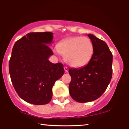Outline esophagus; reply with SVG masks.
<instances>
[{
  "mask_svg": "<svg viewBox=\"0 0 129 129\" xmlns=\"http://www.w3.org/2000/svg\"><path fill=\"white\" fill-rule=\"evenodd\" d=\"M63 69H64L65 72H66V73H67V72H69V69H68L67 67H63Z\"/></svg>",
  "mask_w": 129,
  "mask_h": 129,
  "instance_id": "34e87169",
  "label": "esophagus"
}]
</instances>
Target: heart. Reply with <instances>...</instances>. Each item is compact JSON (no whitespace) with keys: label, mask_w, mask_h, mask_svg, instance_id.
<instances>
[{"label":"heart","mask_w":129,"mask_h":129,"mask_svg":"<svg viewBox=\"0 0 129 129\" xmlns=\"http://www.w3.org/2000/svg\"><path fill=\"white\" fill-rule=\"evenodd\" d=\"M56 49L57 52L64 56L68 64L74 67H81L91 60L94 45L88 38L74 36L60 41Z\"/></svg>","instance_id":"heart-1"}]
</instances>
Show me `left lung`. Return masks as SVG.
Wrapping results in <instances>:
<instances>
[{
  "mask_svg": "<svg viewBox=\"0 0 129 129\" xmlns=\"http://www.w3.org/2000/svg\"><path fill=\"white\" fill-rule=\"evenodd\" d=\"M88 38L94 45V52L88 64L79 69H70L69 92L78 103H88L99 98L107 89L112 76L113 55L109 47L91 34Z\"/></svg>",
  "mask_w": 129,
  "mask_h": 129,
  "instance_id": "obj_1",
  "label": "left lung"
}]
</instances>
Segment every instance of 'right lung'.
Masks as SVG:
<instances>
[{
    "label": "right lung",
    "instance_id": "obj_1",
    "mask_svg": "<svg viewBox=\"0 0 129 129\" xmlns=\"http://www.w3.org/2000/svg\"><path fill=\"white\" fill-rule=\"evenodd\" d=\"M53 33H29L14 44L9 62L11 80L20 98L35 105L49 103L52 87L64 73L62 63H53L48 45Z\"/></svg>",
    "mask_w": 129,
    "mask_h": 129
}]
</instances>
